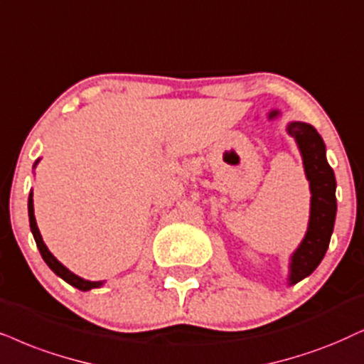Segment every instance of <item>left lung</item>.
Masks as SVG:
<instances>
[{
	"mask_svg": "<svg viewBox=\"0 0 364 364\" xmlns=\"http://www.w3.org/2000/svg\"><path fill=\"white\" fill-rule=\"evenodd\" d=\"M287 132L297 141L311 183V218L307 233L291 259L289 284H297L316 270L329 247L336 220V178L326 159V146L309 124L291 122Z\"/></svg>",
	"mask_w": 364,
	"mask_h": 364,
	"instance_id": "obj_1",
	"label": "left lung"
}]
</instances>
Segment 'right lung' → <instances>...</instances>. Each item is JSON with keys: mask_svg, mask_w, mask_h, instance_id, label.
I'll use <instances>...</instances> for the list:
<instances>
[{"mask_svg": "<svg viewBox=\"0 0 364 364\" xmlns=\"http://www.w3.org/2000/svg\"><path fill=\"white\" fill-rule=\"evenodd\" d=\"M28 216H30V228H31V233H33V237H35L36 247H38L40 254H41V257H43V260L47 262V265L53 270L55 274L58 275V277H62L65 282L73 285V287L80 289V291H90V289L102 285L100 280L99 282H90V280H85V279L79 277V275L72 274L67 267H63L52 254H50L47 245L43 243V238H41V235H40V230H38V227H36V220H35V213H33V193H30V198H28Z\"/></svg>", "mask_w": 364, "mask_h": 364, "instance_id": "1", "label": "right lung"}]
</instances>
